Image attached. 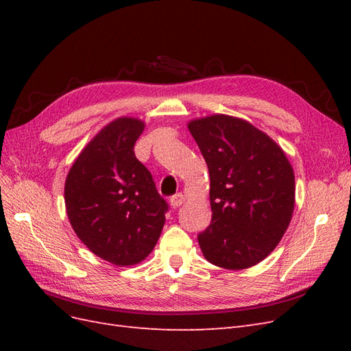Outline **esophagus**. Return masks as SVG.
<instances>
[{"label":"esophagus","mask_w":351,"mask_h":351,"mask_svg":"<svg viewBox=\"0 0 351 351\" xmlns=\"http://www.w3.org/2000/svg\"><path fill=\"white\" fill-rule=\"evenodd\" d=\"M169 204H171V206L176 209L178 206H182L184 204V195L183 193H177L174 195L171 199H169Z\"/></svg>","instance_id":"esophagus-1"}]
</instances>
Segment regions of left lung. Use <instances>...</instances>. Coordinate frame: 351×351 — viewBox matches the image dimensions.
Here are the masks:
<instances>
[{
    "mask_svg": "<svg viewBox=\"0 0 351 351\" xmlns=\"http://www.w3.org/2000/svg\"><path fill=\"white\" fill-rule=\"evenodd\" d=\"M189 130L210 178L209 227L197 236L206 261L246 269L277 247L294 210V171L284 151L246 120L214 114Z\"/></svg>",
    "mask_w": 351,
    "mask_h": 351,
    "instance_id": "8db88e82",
    "label": "left lung"
}]
</instances>
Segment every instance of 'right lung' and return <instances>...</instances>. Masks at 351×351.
Segmentation results:
<instances>
[{
    "mask_svg": "<svg viewBox=\"0 0 351 351\" xmlns=\"http://www.w3.org/2000/svg\"><path fill=\"white\" fill-rule=\"evenodd\" d=\"M145 123L120 117L83 147L66 178L70 224L93 254L117 267L136 265L161 236L167 202L134 156Z\"/></svg>",
    "mask_w": 351,
    "mask_h": 351,
    "instance_id": "obj_1",
    "label": "right lung"
}]
</instances>
